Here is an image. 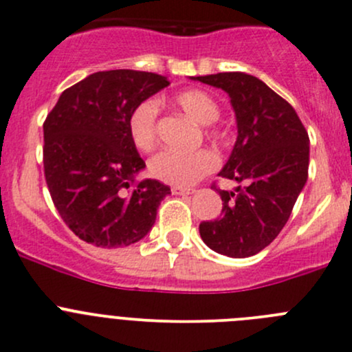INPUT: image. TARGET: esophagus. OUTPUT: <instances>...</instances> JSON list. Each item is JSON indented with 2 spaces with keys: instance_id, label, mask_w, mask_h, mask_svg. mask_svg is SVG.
Returning a JSON list of instances; mask_svg holds the SVG:
<instances>
[{
  "instance_id": "34e87169",
  "label": "esophagus",
  "mask_w": 352,
  "mask_h": 352,
  "mask_svg": "<svg viewBox=\"0 0 352 352\" xmlns=\"http://www.w3.org/2000/svg\"><path fill=\"white\" fill-rule=\"evenodd\" d=\"M172 194H175V195H188V194H194V188L172 187Z\"/></svg>"
}]
</instances>
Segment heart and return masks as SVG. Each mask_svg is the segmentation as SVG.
I'll use <instances>...</instances> for the list:
<instances>
[{
    "label": "heart",
    "mask_w": 352,
    "mask_h": 352,
    "mask_svg": "<svg viewBox=\"0 0 352 352\" xmlns=\"http://www.w3.org/2000/svg\"><path fill=\"white\" fill-rule=\"evenodd\" d=\"M173 102L182 109L195 123L206 126V136L214 143L224 140V133L214 126V121L219 118V104L209 94L199 89H188L179 92L173 98ZM157 104L150 99L142 101L133 108L128 116V135L133 145L138 150L148 151L157 142ZM217 160L212 151H172L164 150L155 155L148 164V170L155 179L177 187L192 186L202 177L216 168Z\"/></svg>",
    "instance_id": "heart-1"
}]
</instances>
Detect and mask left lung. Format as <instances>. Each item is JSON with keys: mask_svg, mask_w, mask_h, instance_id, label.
Returning <instances> with one entry per match:
<instances>
[{"mask_svg": "<svg viewBox=\"0 0 352 352\" xmlns=\"http://www.w3.org/2000/svg\"><path fill=\"white\" fill-rule=\"evenodd\" d=\"M192 79L228 92L238 138L219 175L244 184L238 194L216 188L223 212L201 223L199 232L216 253L253 256L280 234L305 186L309 135L295 109L258 77L219 72Z\"/></svg>", "mask_w": 352, "mask_h": 352, "instance_id": "left-lung-1", "label": "left lung"}]
</instances>
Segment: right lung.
I'll use <instances>...</instances> for the list:
<instances>
[{"instance_id":"add662e5","label":"right lung","mask_w":352,"mask_h":352,"mask_svg":"<svg viewBox=\"0 0 352 352\" xmlns=\"http://www.w3.org/2000/svg\"><path fill=\"white\" fill-rule=\"evenodd\" d=\"M143 70L94 72L65 89L43 123V170L52 201L70 231L98 248H123L150 232L170 187L145 179L128 135L136 104L168 86Z\"/></svg>"}]
</instances>
